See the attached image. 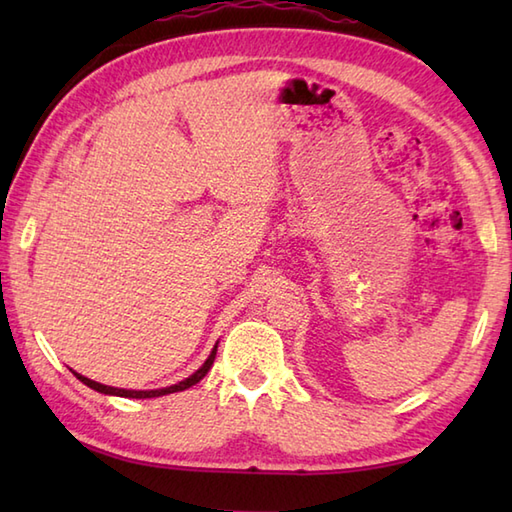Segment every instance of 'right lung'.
Here are the masks:
<instances>
[{
	"instance_id": "1",
	"label": "right lung",
	"mask_w": 512,
	"mask_h": 512,
	"mask_svg": "<svg viewBox=\"0 0 512 512\" xmlns=\"http://www.w3.org/2000/svg\"><path fill=\"white\" fill-rule=\"evenodd\" d=\"M217 343H220V341H217ZM217 343L213 345V350H211L209 358H206V361L202 363V367H200V369H195V372H193L189 378L180 380V383H176V385H169V387H162V389H118V387H110V385L96 383V380H90L88 376H81V374H76L74 369H72V374H74L76 378H79L83 385H88L90 389L99 391V394H105V396H121V398H158V396L176 394V391H184V389L193 387L195 383H200V380L206 376V372H209L211 365H213V361H215V354H217Z\"/></svg>"
}]
</instances>
